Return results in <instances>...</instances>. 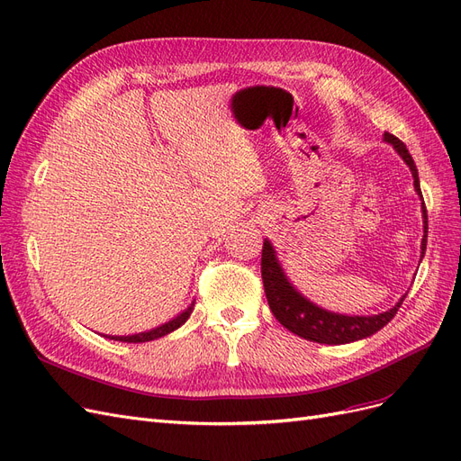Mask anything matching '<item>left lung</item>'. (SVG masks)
<instances>
[{"label":"left lung","instance_id":"obj_1","mask_svg":"<svg viewBox=\"0 0 461 461\" xmlns=\"http://www.w3.org/2000/svg\"><path fill=\"white\" fill-rule=\"evenodd\" d=\"M383 140L394 147V151L402 157V160L408 165L411 176H413V187L418 191L420 199L423 201L421 187H420V176L418 168L411 155L408 153L406 145L394 138L393 133L384 131ZM423 212V240H421V258L425 257L427 249V211L425 203H421ZM262 281H264V293L268 299L272 314L276 320L287 328L291 333L299 335L306 340H314V343L321 345H347L354 343V340L366 339L369 335L377 333L381 328H384L404 303L406 294L400 299L391 310L381 312V314L374 316H347L337 314V312L325 310L314 303H310L303 293L296 291V287L291 284L289 277L284 272V266L277 260V252L274 245L264 240L262 247Z\"/></svg>","mask_w":461,"mask_h":461}]
</instances>
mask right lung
I'll return each mask as SVG.
<instances>
[{
	"instance_id": "add662e5",
	"label": "right lung",
	"mask_w": 461,
	"mask_h": 461,
	"mask_svg": "<svg viewBox=\"0 0 461 461\" xmlns=\"http://www.w3.org/2000/svg\"><path fill=\"white\" fill-rule=\"evenodd\" d=\"M193 306H195V303H191V304L182 312V314H177L174 320L158 325V328H155V330H151V331H143V333L128 335V337H113V335H109V339L121 340V343H147V340H155V339H158V337H165V335L172 333L174 330H177V328H180V325H184V323L187 321L189 314L193 312Z\"/></svg>"
}]
</instances>
